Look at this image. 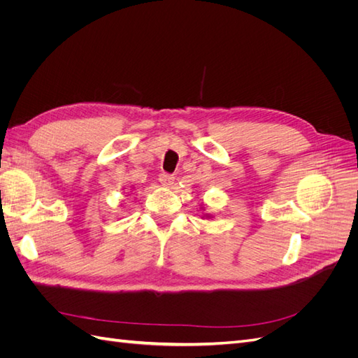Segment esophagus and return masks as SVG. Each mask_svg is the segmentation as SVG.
I'll return each mask as SVG.
<instances>
[{
    "instance_id": "1",
    "label": "esophagus",
    "mask_w": 358,
    "mask_h": 358,
    "mask_svg": "<svg viewBox=\"0 0 358 358\" xmlns=\"http://www.w3.org/2000/svg\"><path fill=\"white\" fill-rule=\"evenodd\" d=\"M158 180H159V183H161L162 187L171 188V187H173V183H175V176L167 175V173H161L159 178H158Z\"/></svg>"
}]
</instances>
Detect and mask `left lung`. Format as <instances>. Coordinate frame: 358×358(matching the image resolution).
I'll return each mask as SVG.
<instances>
[{"label": "left lung", "mask_w": 358, "mask_h": 358, "mask_svg": "<svg viewBox=\"0 0 358 358\" xmlns=\"http://www.w3.org/2000/svg\"><path fill=\"white\" fill-rule=\"evenodd\" d=\"M204 216H206V218H210V215H209V213H204Z\"/></svg>", "instance_id": "8db88e82"}]
</instances>
